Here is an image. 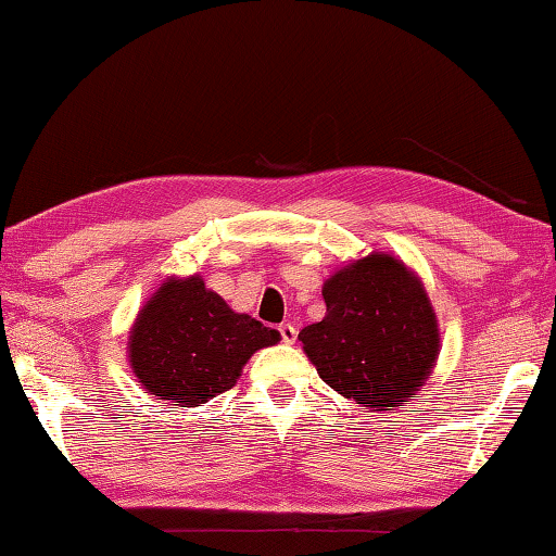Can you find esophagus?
<instances>
[{"label": "esophagus", "mask_w": 556, "mask_h": 556, "mask_svg": "<svg viewBox=\"0 0 556 556\" xmlns=\"http://www.w3.org/2000/svg\"><path fill=\"white\" fill-rule=\"evenodd\" d=\"M279 333H281V341L285 343H294L296 341V326L294 324H281L279 326Z\"/></svg>", "instance_id": "34e87169"}]
</instances>
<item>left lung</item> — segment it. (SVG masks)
Listing matches in <instances>:
<instances>
[{
  "label": "left lung",
  "mask_w": 556,
  "mask_h": 556,
  "mask_svg": "<svg viewBox=\"0 0 556 556\" xmlns=\"http://www.w3.org/2000/svg\"><path fill=\"white\" fill-rule=\"evenodd\" d=\"M326 316L299 341L321 380L370 412L402 407L427 382L439 324L419 277L382 252L326 279Z\"/></svg>",
  "instance_id": "left-lung-1"
}]
</instances>
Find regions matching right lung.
<instances>
[{
	"instance_id": "add662e5",
	"label": "right lung",
	"mask_w": 556,
	"mask_h": 556,
	"mask_svg": "<svg viewBox=\"0 0 556 556\" xmlns=\"http://www.w3.org/2000/svg\"><path fill=\"white\" fill-rule=\"evenodd\" d=\"M279 331L205 289L199 275L168 277L137 314L129 331V365L149 394L176 407H201L238 382L260 348Z\"/></svg>"
}]
</instances>
